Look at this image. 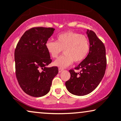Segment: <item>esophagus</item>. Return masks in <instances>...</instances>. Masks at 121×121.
I'll use <instances>...</instances> for the list:
<instances>
[{
  "mask_svg": "<svg viewBox=\"0 0 121 121\" xmlns=\"http://www.w3.org/2000/svg\"><path fill=\"white\" fill-rule=\"evenodd\" d=\"M64 69L62 68H59V73H61V72H62V71H63Z\"/></svg>",
  "mask_w": 121,
  "mask_h": 121,
  "instance_id": "1",
  "label": "esophagus"
}]
</instances>
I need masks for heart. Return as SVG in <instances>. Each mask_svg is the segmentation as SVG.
<instances>
[{"instance_id":"1","label":"heart","mask_w":121,"mask_h":121,"mask_svg":"<svg viewBox=\"0 0 121 121\" xmlns=\"http://www.w3.org/2000/svg\"><path fill=\"white\" fill-rule=\"evenodd\" d=\"M46 48L52 58H56L64 50V55L56 60L53 65L64 68L73 63H78L84 60L90 51V42L84 35L72 31L60 33L56 41H48L46 43Z\"/></svg>"}]
</instances>
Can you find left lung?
<instances>
[{"mask_svg":"<svg viewBox=\"0 0 121 121\" xmlns=\"http://www.w3.org/2000/svg\"><path fill=\"white\" fill-rule=\"evenodd\" d=\"M90 42V51L86 58L82 60L75 70L69 72L70 78L66 82L68 91L71 94L78 96L85 95L94 90L99 84L104 75L107 66L105 48L103 43L92 30H87Z\"/></svg>","mask_w":121,"mask_h":121,"instance_id":"8db88e82","label":"left lung"}]
</instances>
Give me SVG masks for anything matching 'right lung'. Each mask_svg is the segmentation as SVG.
<instances>
[{
	"instance_id": "right-lung-1",
	"label": "right lung",
	"mask_w": 121,
	"mask_h": 121,
	"mask_svg": "<svg viewBox=\"0 0 121 121\" xmlns=\"http://www.w3.org/2000/svg\"><path fill=\"white\" fill-rule=\"evenodd\" d=\"M55 29L34 27L26 31L14 51L16 75L22 89L29 95L40 97L49 92L52 81L59 73L52 62L46 43Z\"/></svg>"
}]
</instances>
